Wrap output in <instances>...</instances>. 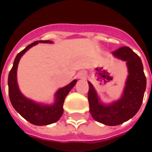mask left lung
<instances>
[{"label":"left lung","mask_w":152,"mask_h":152,"mask_svg":"<svg viewBox=\"0 0 152 152\" xmlns=\"http://www.w3.org/2000/svg\"><path fill=\"white\" fill-rule=\"evenodd\" d=\"M112 53L118 58L126 61L129 69L126 86L121 99L112 105H102L94 88L91 83L88 82L89 112L96 121L110 126L121 124L134 117L142 103L147 86L142 63L137 53L127 46L121 47Z\"/></svg>","instance_id":"1"}]
</instances>
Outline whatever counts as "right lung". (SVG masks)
I'll list each match as a JSON object with an SVG mask.
<instances>
[{
  "mask_svg": "<svg viewBox=\"0 0 152 152\" xmlns=\"http://www.w3.org/2000/svg\"><path fill=\"white\" fill-rule=\"evenodd\" d=\"M40 43H51L50 40H37L29 45L17 54L14 65L8 76L9 97L12 106L25 120L35 125H47L53 124L60 119L63 113V102L66 96L76 85V80L65 87L60 89L56 93V101L53 105L47 106L37 104L30 99H28L19 91L17 84V68L20 58L31 46Z\"/></svg>",
  "mask_w": 152,
  "mask_h": 152,
  "instance_id": "1",
  "label": "right lung"
}]
</instances>
